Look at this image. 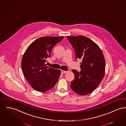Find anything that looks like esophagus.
<instances>
[{
    "label": "esophagus",
    "instance_id": "esophagus-1",
    "mask_svg": "<svg viewBox=\"0 0 126 126\" xmlns=\"http://www.w3.org/2000/svg\"><path fill=\"white\" fill-rule=\"evenodd\" d=\"M67 71H64V70H61V74H66L67 73Z\"/></svg>",
    "mask_w": 126,
    "mask_h": 126
}]
</instances>
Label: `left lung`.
Returning a JSON list of instances; mask_svg holds the SVG:
<instances>
[{
  "label": "left lung",
  "mask_w": 126,
  "mask_h": 126,
  "mask_svg": "<svg viewBox=\"0 0 126 126\" xmlns=\"http://www.w3.org/2000/svg\"><path fill=\"white\" fill-rule=\"evenodd\" d=\"M67 38L75 50L76 59H82L80 72L72 69L75 75L70 87L80 95L93 91L102 80L106 62L99 47L89 38L79 36H67Z\"/></svg>",
  "instance_id": "left-lung-1"
}]
</instances>
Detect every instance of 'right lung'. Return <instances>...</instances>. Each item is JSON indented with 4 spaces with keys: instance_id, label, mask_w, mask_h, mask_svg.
<instances>
[{
    "instance_id": "1",
    "label": "right lung",
    "mask_w": 126,
    "mask_h": 126,
    "mask_svg": "<svg viewBox=\"0 0 126 126\" xmlns=\"http://www.w3.org/2000/svg\"><path fill=\"white\" fill-rule=\"evenodd\" d=\"M64 37H45L33 41L25 52L21 61L23 73L31 87L39 92L52 89L59 79L61 71L47 66L53 47Z\"/></svg>"
}]
</instances>
